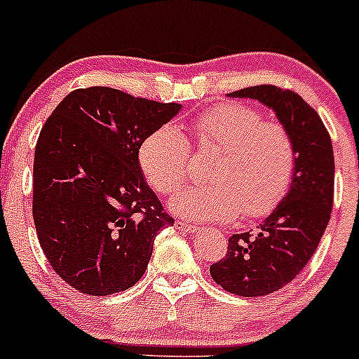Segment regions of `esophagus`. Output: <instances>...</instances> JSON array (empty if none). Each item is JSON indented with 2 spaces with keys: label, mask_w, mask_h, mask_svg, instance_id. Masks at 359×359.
<instances>
[{
  "label": "esophagus",
  "mask_w": 359,
  "mask_h": 359,
  "mask_svg": "<svg viewBox=\"0 0 359 359\" xmlns=\"http://www.w3.org/2000/svg\"><path fill=\"white\" fill-rule=\"evenodd\" d=\"M174 226H175V229H179V231H184V233H189V234L197 233V229H199L197 226L187 224V222H182V221H175Z\"/></svg>",
  "instance_id": "obj_1"
}]
</instances>
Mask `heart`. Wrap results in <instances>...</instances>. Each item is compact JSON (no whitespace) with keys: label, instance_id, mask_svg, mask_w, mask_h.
Segmentation results:
<instances>
[{"label":"heart","instance_id":"obj_1","mask_svg":"<svg viewBox=\"0 0 359 359\" xmlns=\"http://www.w3.org/2000/svg\"><path fill=\"white\" fill-rule=\"evenodd\" d=\"M201 150H219L209 168V185L172 197L170 209L199 222L233 221L243 212L262 217L277 208L295 170V143L283 125L265 121L258 109L226 102L194 118ZM191 145L175 125H163L143 140L138 162L147 182L158 194L175 192L187 180Z\"/></svg>","mask_w":359,"mask_h":359}]
</instances>
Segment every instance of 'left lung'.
<instances>
[{
	"label": "left lung",
	"instance_id": "8db88e82",
	"mask_svg": "<svg viewBox=\"0 0 359 359\" xmlns=\"http://www.w3.org/2000/svg\"><path fill=\"white\" fill-rule=\"evenodd\" d=\"M229 96L257 100L273 109L297 151L282 203L257 234H233L226 257L209 269L214 282L229 294L259 297L288 285L316 253L334 201V154L323 119L294 90L262 84Z\"/></svg>",
	"mask_w": 359,
	"mask_h": 359
}]
</instances>
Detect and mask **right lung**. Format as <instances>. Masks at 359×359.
I'll return each mask as SVG.
<instances>
[{
	"label": "right lung",
	"instance_id": "obj_1",
	"mask_svg": "<svg viewBox=\"0 0 359 359\" xmlns=\"http://www.w3.org/2000/svg\"><path fill=\"white\" fill-rule=\"evenodd\" d=\"M180 108L96 86L72 90L45 121L34 162L36 236L57 275L82 294L133 287L156 234L174 226L138 150Z\"/></svg>",
	"mask_w": 359,
	"mask_h": 359
}]
</instances>
